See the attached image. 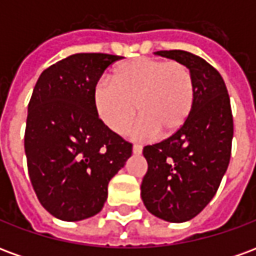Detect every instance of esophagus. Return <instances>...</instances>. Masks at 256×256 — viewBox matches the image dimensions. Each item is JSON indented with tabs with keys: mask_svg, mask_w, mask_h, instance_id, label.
Listing matches in <instances>:
<instances>
[{
	"mask_svg": "<svg viewBox=\"0 0 256 256\" xmlns=\"http://www.w3.org/2000/svg\"><path fill=\"white\" fill-rule=\"evenodd\" d=\"M141 152H142V146L141 145H133L134 155H141Z\"/></svg>",
	"mask_w": 256,
	"mask_h": 256,
	"instance_id": "esophagus-1",
	"label": "esophagus"
}]
</instances>
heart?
<instances>
[{
    "mask_svg": "<svg viewBox=\"0 0 256 256\" xmlns=\"http://www.w3.org/2000/svg\"><path fill=\"white\" fill-rule=\"evenodd\" d=\"M112 80L102 78L93 89L97 116L115 133H124L137 116L133 136L160 134L168 138L188 122L194 106V82L188 67L176 62L141 58L118 66Z\"/></svg>",
    "mask_w": 256,
    "mask_h": 256,
    "instance_id": "heart-1",
    "label": "heart"
}]
</instances>
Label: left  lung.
<instances>
[{"mask_svg": "<svg viewBox=\"0 0 256 256\" xmlns=\"http://www.w3.org/2000/svg\"><path fill=\"white\" fill-rule=\"evenodd\" d=\"M189 68L194 106L177 134L142 150L148 172L141 198L150 214L167 222L192 220L211 202L230 160L233 116L220 74L204 58L185 50H159Z\"/></svg>", "mask_w": 256, "mask_h": 256, "instance_id": "1", "label": "left lung"}]
</instances>
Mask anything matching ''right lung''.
Masks as SVG:
<instances>
[{"mask_svg": "<svg viewBox=\"0 0 256 256\" xmlns=\"http://www.w3.org/2000/svg\"><path fill=\"white\" fill-rule=\"evenodd\" d=\"M120 56L76 53L46 68L28 102L24 150L44 208L75 222L98 214L108 182L132 156V144L97 116L93 89Z\"/></svg>", "mask_w": 256, "mask_h": 256, "instance_id": "add662e5", "label": "right lung"}]
</instances>
